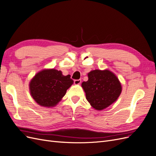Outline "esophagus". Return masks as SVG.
<instances>
[{
	"label": "esophagus",
	"mask_w": 156,
	"mask_h": 156,
	"mask_svg": "<svg viewBox=\"0 0 156 156\" xmlns=\"http://www.w3.org/2000/svg\"><path fill=\"white\" fill-rule=\"evenodd\" d=\"M74 82L75 85H79L80 84V83H81V80H75Z\"/></svg>",
	"instance_id": "esophagus-1"
}]
</instances>
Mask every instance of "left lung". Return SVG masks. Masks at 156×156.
Listing matches in <instances>:
<instances>
[{"label": "left lung", "mask_w": 156, "mask_h": 156, "mask_svg": "<svg viewBox=\"0 0 156 156\" xmlns=\"http://www.w3.org/2000/svg\"><path fill=\"white\" fill-rule=\"evenodd\" d=\"M87 76L88 80L82 82V87L87 100L94 109L101 111L118 99L122 85L113 72L96 69L90 71Z\"/></svg>", "instance_id": "1"}]
</instances>
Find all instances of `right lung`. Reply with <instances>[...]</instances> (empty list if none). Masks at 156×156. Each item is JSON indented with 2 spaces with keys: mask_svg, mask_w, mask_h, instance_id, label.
I'll use <instances>...</instances> for the list:
<instances>
[{
  "mask_svg": "<svg viewBox=\"0 0 156 156\" xmlns=\"http://www.w3.org/2000/svg\"><path fill=\"white\" fill-rule=\"evenodd\" d=\"M73 82L69 74L64 76L61 71L54 69H43L30 82V93L39 105L52 108L61 101Z\"/></svg>",
  "mask_w": 156,
  "mask_h": 156,
  "instance_id": "add662e5",
  "label": "right lung"
}]
</instances>
